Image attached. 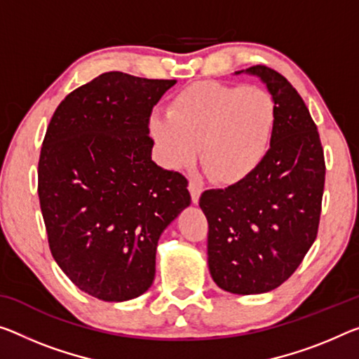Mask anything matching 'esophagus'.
Masks as SVG:
<instances>
[{
    "label": "esophagus",
    "instance_id": "1",
    "mask_svg": "<svg viewBox=\"0 0 359 359\" xmlns=\"http://www.w3.org/2000/svg\"><path fill=\"white\" fill-rule=\"evenodd\" d=\"M187 189H189V192H191L192 203H197V202H198V197H201V194H202V187H201V184H198L197 181L191 180V181H189V186H187Z\"/></svg>",
    "mask_w": 359,
    "mask_h": 359
}]
</instances>
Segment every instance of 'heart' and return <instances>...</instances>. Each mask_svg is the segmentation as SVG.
<instances>
[{
	"instance_id": "heart-1",
	"label": "heart",
	"mask_w": 359,
	"mask_h": 359,
	"mask_svg": "<svg viewBox=\"0 0 359 359\" xmlns=\"http://www.w3.org/2000/svg\"><path fill=\"white\" fill-rule=\"evenodd\" d=\"M276 104L260 88L202 81L184 88L154 115L151 133L172 167L189 163L201 151L208 178L236 184L260 167L271 144Z\"/></svg>"
}]
</instances>
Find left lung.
<instances>
[{"instance_id": "obj_1", "label": "left lung", "mask_w": 359, "mask_h": 359, "mask_svg": "<svg viewBox=\"0 0 359 359\" xmlns=\"http://www.w3.org/2000/svg\"><path fill=\"white\" fill-rule=\"evenodd\" d=\"M276 104V126L264 161L224 189H208L198 205L208 222V269L219 289L264 294L287 280L318 234L324 152L310 110L278 72L253 65Z\"/></svg>"}]
</instances>
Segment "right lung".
<instances>
[{
  "mask_svg": "<svg viewBox=\"0 0 359 359\" xmlns=\"http://www.w3.org/2000/svg\"><path fill=\"white\" fill-rule=\"evenodd\" d=\"M176 80L107 72L54 112L38 162L49 249L80 290L104 302L144 294L165 228L189 207L187 180L152 161V107Z\"/></svg>",
  "mask_w": 359,
  "mask_h": 359,
  "instance_id": "right-lung-1",
  "label": "right lung"
}]
</instances>
